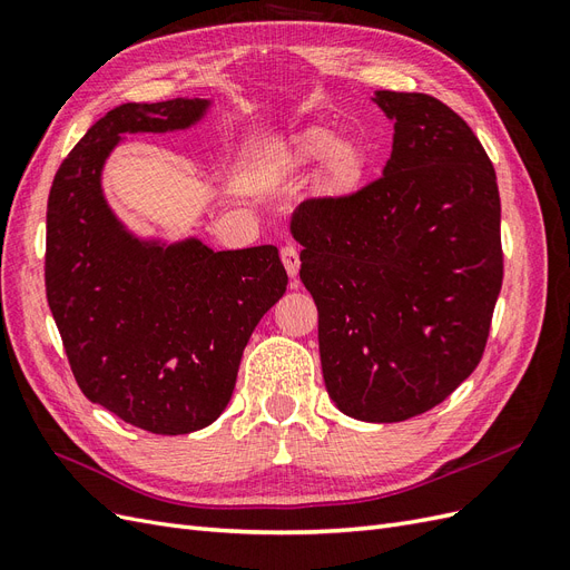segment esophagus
Segmentation results:
<instances>
[{"mask_svg": "<svg viewBox=\"0 0 570 570\" xmlns=\"http://www.w3.org/2000/svg\"><path fill=\"white\" fill-rule=\"evenodd\" d=\"M281 258H283V266H285L289 278H297V273H299V252H297V247L285 245L281 249Z\"/></svg>", "mask_w": 570, "mask_h": 570, "instance_id": "34e87169", "label": "esophagus"}]
</instances>
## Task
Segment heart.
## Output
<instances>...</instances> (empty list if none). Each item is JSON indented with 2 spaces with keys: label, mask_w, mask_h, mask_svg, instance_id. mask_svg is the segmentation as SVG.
Returning <instances> with one entry per match:
<instances>
[{
  "label": "heart",
  "mask_w": 570,
  "mask_h": 570,
  "mask_svg": "<svg viewBox=\"0 0 570 570\" xmlns=\"http://www.w3.org/2000/svg\"><path fill=\"white\" fill-rule=\"evenodd\" d=\"M318 164V180L331 195H347L366 174V151L354 137H337L331 126H308L283 149L285 168Z\"/></svg>",
  "instance_id": "1"
}]
</instances>
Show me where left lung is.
Returning <instances> with one entry per match:
<instances>
[{"instance_id":"1","label":"left lung","mask_w":570,"mask_h":570,"mask_svg":"<svg viewBox=\"0 0 570 570\" xmlns=\"http://www.w3.org/2000/svg\"><path fill=\"white\" fill-rule=\"evenodd\" d=\"M394 124L383 178L292 214L318 306L327 394L396 423L438 406L480 364L502 289L499 189L465 120L423 92L377 90Z\"/></svg>"}]
</instances>
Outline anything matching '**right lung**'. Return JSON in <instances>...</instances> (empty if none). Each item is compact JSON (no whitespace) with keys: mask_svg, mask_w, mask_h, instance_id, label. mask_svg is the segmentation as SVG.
Returning a JSON list of instances; mask_svg holds the SVG:
<instances>
[{"mask_svg":"<svg viewBox=\"0 0 570 570\" xmlns=\"http://www.w3.org/2000/svg\"><path fill=\"white\" fill-rule=\"evenodd\" d=\"M212 99L120 105L59 166L47 202L45 285L90 402L157 435H187L228 406L256 323L285 295L273 245L214 252L199 237L135 235L101 170L126 135L197 126Z\"/></svg>","mask_w":570,"mask_h":570,"instance_id":"add662e5","label":"right lung"}]
</instances>
